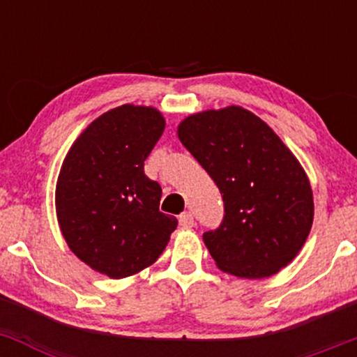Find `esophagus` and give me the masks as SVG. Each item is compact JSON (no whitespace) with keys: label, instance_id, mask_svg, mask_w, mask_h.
Segmentation results:
<instances>
[{"label":"esophagus","instance_id":"obj_1","mask_svg":"<svg viewBox=\"0 0 357 357\" xmlns=\"http://www.w3.org/2000/svg\"><path fill=\"white\" fill-rule=\"evenodd\" d=\"M179 225H181L183 228H191L192 225H195V218H192L190 211H184L179 215Z\"/></svg>","mask_w":357,"mask_h":357}]
</instances>
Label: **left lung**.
I'll list each match as a JSON object with an SVG mask.
<instances>
[{
	"mask_svg": "<svg viewBox=\"0 0 357 357\" xmlns=\"http://www.w3.org/2000/svg\"><path fill=\"white\" fill-rule=\"evenodd\" d=\"M178 137L223 198L220 227L203 233L218 268L265 278L287 267L314 220L310 183L289 147L236 105L192 114L179 124Z\"/></svg>",
	"mask_w": 357,
	"mask_h": 357,
	"instance_id": "left-lung-1",
	"label": "left lung"
}]
</instances>
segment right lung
<instances>
[{
    "label": "right lung",
    "instance_id": "right-lung-1",
    "mask_svg": "<svg viewBox=\"0 0 357 357\" xmlns=\"http://www.w3.org/2000/svg\"><path fill=\"white\" fill-rule=\"evenodd\" d=\"M165 126L159 110L121 105L96 119L61 165L55 191L61 235L84 264L110 278L153 265L178 227L159 211L161 186L144 174Z\"/></svg>",
    "mask_w": 357,
    "mask_h": 357
}]
</instances>
